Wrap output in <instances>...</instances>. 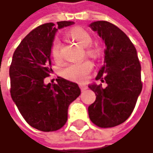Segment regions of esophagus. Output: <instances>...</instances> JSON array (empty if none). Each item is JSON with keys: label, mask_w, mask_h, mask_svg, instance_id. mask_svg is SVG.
Masks as SVG:
<instances>
[{"label": "esophagus", "mask_w": 153, "mask_h": 153, "mask_svg": "<svg viewBox=\"0 0 153 153\" xmlns=\"http://www.w3.org/2000/svg\"><path fill=\"white\" fill-rule=\"evenodd\" d=\"M79 87H80L82 91H85L87 88H88V86H87L86 85H85V84H80V85H79Z\"/></svg>", "instance_id": "esophagus-1"}]
</instances>
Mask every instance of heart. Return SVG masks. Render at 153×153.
<instances>
[{
	"mask_svg": "<svg viewBox=\"0 0 153 153\" xmlns=\"http://www.w3.org/2000/svg\"><path fill=\"white\" fill-rule=\"evenodd\" d=\"M66 34L70 40L75 41L79 45L85 47V52L88 56L94 57L97 55V49L91 45L92 43V36L85 29L80 27H74L69 29ZM51 56L56 62L61 60L60 45L57 41H55L52 44ZM91 69L92 64L88 61L76 63H68L62 69V74L65 79L69 80L82 82L85 79L87 74L91 71Z\"/></svg>",
	"mask_w": 153,
	"mask_h": 153,
	"instance_id": "b5f03b06",
	"label": "heart"
}]
</instances>
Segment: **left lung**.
<instances>
[{
	"instance_id": "obj_1",
	"label": "left lung",
	"mask_w": 153,
	"mask_h": 153,
	"mask_svg": "<svg viewBox=\"0 0 153 153\" xmlns=\"http://www.w3.org/2000/svg\"><path fill=\"white\" fill-rule=\"evenodd\" d=\"M105 44L104 63L96 79L106 83V87L95 83L89 85L97 97L88 108L93 124L101 128H111L124 123L134 110L142 90L141 67L136 49L129 37L114 24L97 21L90 24Z\"/></svg>"
}]
</instances>
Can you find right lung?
<instances>
[{
  "label": "right lung",
  "instance_id": "obj_1",
  "mask_svg": "<svg viewBox=\"0 0 153 153\" xmlns=\"http://www.w3.org/2000/svg\"><path fill=\"white\" fill-rule=\"evenodd\" d=\"M74 24L47 23L28 34L15 50L9 69L11 97L25 121L45 132L61 129L68 120V109L79 95L76 83L58 77L56 84L45 85L52 73L51 51L58 29Z\"/></svg>",
  "mask_w": 153,
  "mask_h": 153
}]
</instances>
